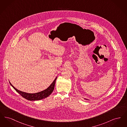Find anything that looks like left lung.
I'll return each instance as SVG.
<instances>
[{
    "label": "left lung",
    "instance_id": "obj_1",
    "mask_svg": "<svg viewBox=\"0 0 127 127\" xmlns=\"http://www.w3.org/2000/svg\"><path fill=\"white\" fill-rule=\"evenodd\" d=\"M84 99H87V100H89V99H86V98H85Z\"/></svg>",
    "mask_w": 127,
    "mask_h": 127
}]
</instances>
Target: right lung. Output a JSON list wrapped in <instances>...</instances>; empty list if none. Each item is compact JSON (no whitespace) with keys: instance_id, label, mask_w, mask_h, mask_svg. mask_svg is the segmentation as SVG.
Returning <instances> with one entry per match:
<instances>
[{"instance_id":"right-lung-1","label":"right lung","mask_w":127,"mask_h":127,"mask_svg":"<svg viewBox=\"0 0 127 127\" xmlns=\"http://www.w3.org/2000/svg\"><path fill=\"white\" fill-rule=\"evenodd\" d=\"M57 78V77L55 79L53 82L50 84L47 89H46L44 91H41L39 92L35 93H26L25 92L19 91L16 88H15L10 82H9V83L12 87L15 89V91L18 93L22 97H23L26 99L31 100V101L39 100L48 97L52 93V92H53V91L54 89L55 85Z\"/></svg>"}]
</instances>
